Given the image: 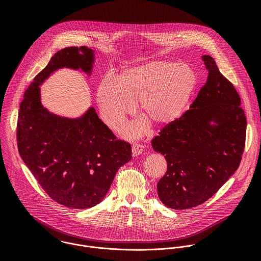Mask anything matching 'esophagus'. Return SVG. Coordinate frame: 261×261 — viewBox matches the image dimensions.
I'll list each match as a JSON object with an SVG mask.
<instances>
[{"mask_svg": "<svg viewBox=\"0 0 261 261\" xmlns=\"http://www.w3.org/2000/svg\"><path fill=\"white\" fill-rule=\"evenodd\" d=\"M143 151H144V147H143L141 144H139V143H134V144L132 145V155H133L134 157L140 155L141 153H143Z\"/></svg>", "mask_w": 261, "mask_h": 261, "instance_id": "obj_1", "label": "esophagus"}]
</instances>
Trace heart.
<instances>
[{
    "mask_svg": "<svg viewBox=\"0 0 261 261\" xmlns=\"http://www.w3.org/2000/svg\"><path fill=\"white\" fill-rule=\"evenodd\" d=\"M197 84L196 74L187 65L167 60H155L128 67L117 82L105 77L97 90V102L103 121L119 129L134 111L138 102L140 115L155 128L175 123L187 108ZM146 129V123L133 124L128 133L136 137Z\"/></svg>",
    "mask_w": 261,
    "mask_h": 261,
    "instance_id": "obj_1",
    "label": "heart"
}]
</instances>
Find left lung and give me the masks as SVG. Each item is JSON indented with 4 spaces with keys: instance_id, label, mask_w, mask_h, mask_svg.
<instances>
[{
    "instance_id": "1",
    "label": "left lung",
    "mask_w": 261,
    "mask_h": 261,
    "mask_svg": "<svg viewBox=\"0 0 261 261\" xmlns=\"http://www.w3.org/2000/svg\"><path fill=\"white\" fill-rule=\"evenodd\" d=\"M202 61L207 80L190 109L152 140L167 162L158 195L173 210L211 198L239 168L244 153L247 120L240 95L212 57L202 56Z\"/></svg>"
}]
</instances>
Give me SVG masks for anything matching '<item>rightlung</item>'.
<instances>
[{
    "label": "right lung",
    "mask_w": 261,
    "mask_h": 261,
    "mask_svg": "<svg viewBox=\"0 0 261 261\" xmlns=\"http://www.w3.org/2000/svg\"><path fill=\"white\" fill-rule=\"evenodd\" d=\"M94 51L86 46L56 53L35 76L19 105L18 152L34 177L56 202L72 208L98 204L119 168L129 162L131 144L118 139L91 107L80 119L55 116L40 101L39 85L68 67L91 73Z\"/></svg>",
    "instance_id": "right-lung-1"
}]
</instances>
